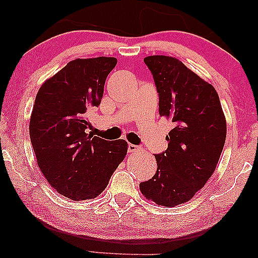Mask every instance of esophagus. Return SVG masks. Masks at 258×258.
I'll return each mask as SVG.
<instances>
[{"label":"esophagus","instance_id":"obj_1","mask_svg":"<svg viewBox=\"0 0 258 258\" xmlns=\"http://www.w3.org/2000/svg\"><path fill=\"white\" fill-rule=\"evenodd\" d=\"M139 150V147L134 145V144H128V152L129 153H135V152H137Z\"/></svg>","mask_w":258,"mask_h":258}]
</instances>
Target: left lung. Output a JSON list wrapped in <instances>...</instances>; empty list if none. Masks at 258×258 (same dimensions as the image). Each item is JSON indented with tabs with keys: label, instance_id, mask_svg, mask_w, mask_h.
<instances>
[{
	"label": "left lung",
	"instance_id": "obj_1",
	"mask_svg": "<svg viewBox=\"0 0 258 258\" xmlns=\"http://www.w3.org/2000/svg\"><path fill=\"white\" fill-rule=\"evenodd\" d=\"M159 94V114L174 122L168 149L154 154L155 175L139 184L146 199L166 207L191 200L217 166L226 138V121L215 88L178 59H144Z\"/></svg>",
	"mask_w": 258,
	"mask_h": 258
}]
</instances>
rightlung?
<instances>
[{
  "label": "right lung",
  "instance_id": "add662e5",
  "mask_svg": "<svg viewBox=\"0 0 258 258\" xmlns=\"http://www.w3.org/2000/svg\"><path fill=\"white\" fill-rule=\"evenodd\" d=\"M116 58L75 59L46 80L34 103L29 137L48 183L72 200L96 198L123 161L128 144L88 134Z\"/></svg>",
  "mask_w": 258,
  "mask_h": 258
}]
</instances>
